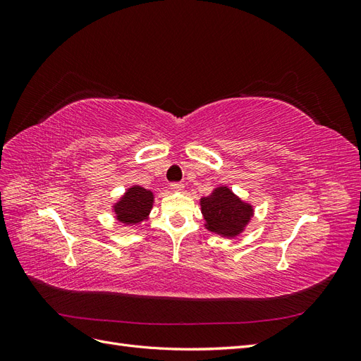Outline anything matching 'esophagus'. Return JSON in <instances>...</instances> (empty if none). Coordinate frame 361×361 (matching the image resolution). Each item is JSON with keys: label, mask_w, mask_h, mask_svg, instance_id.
I'll use <instances>...</instances> for the list:
<instances>
[{"label": "esophagus", "mask_w": 361, "mask_h": 361, "mask_svg": "<svg viewBox=\"0 0 361 361\" xmlns=\"http://www.w3.org/2000/svg\"><path fill=\"white\" fill-rule=\"evenodd\" d=\"M183 188H185V185H183V183H179V182H174V183L170 185V190L174 191V192H182Z\"/></svg>", "instance_id": "obj_1"}]
</instances>
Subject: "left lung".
<instances>
[{
	"label": "left lung",
	"instance_id": "1",
	"mask_svg": "<svg viewBox=\"0 0 361 361\" xmlns=\"http://www.w3.org/2000/svg\"><path fill=\"white\" fill-rule=\"evenodd\" d=\"M200 209L206 231L228 239L243 235L255 216L253 204L244 202L227 185L216 187L207 197H202Z\"/></svg>",
	"mask_w": 361,
	"mask_h": 361
}]
</instances>
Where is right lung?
<instances>
[{"label": "right lung", "instance_id": "add662e5", "mask_svg": "<svg viewBox=\"0 0 361 361\" xmlns=\"http://www.w3.org/2000/svg\"><path fill=\"white\" fill-rule=\"evenodd\" d=\"M155 203L154 191L140 185H130L111 206L116 221L122 226H140L149 220Z\"/></svg>", "mask_w": 361, "mask_h": 361}]
</instances>
